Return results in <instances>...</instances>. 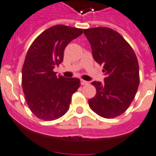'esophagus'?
I'll return each mask as SVG.
<instances>
[{
  "instance_id": "obj_1",
  "label": "esophagus",
  "mask_w": 156,
  "mask_h": 156,
  "mask_svg": "<svg viewBox=\"0 0 156 156\" xmlns=\"http://www.w3.org/2000/svg\"><path fill=\"white\" fill-rule=\"evenodd\" d=\"M81 84L82 85H88V82L87 81H85V80L83 79H81Z\"/></svg>"
}]
</instances>
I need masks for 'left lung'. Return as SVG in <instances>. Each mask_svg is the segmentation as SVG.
<instances>
[{
	"label": "left lung",
	"mask_w": 156,
	"mask_h": 156,
	"mask_svg": "<svg viewBox=\"0 0 156 156\" xmlns=\"http://www.w3.org/2000/svg\"><path fill=\"white\" fill-rule=\"evenodd\" d=\"M93 58L103 65L104 83L92 81L96 94L88 100L92 111L114 118L127 110L139 85V66L134 50L120 34L109 28L85 29Z\"/></svg>",
	"instance_id": "1"
}]
</instances>
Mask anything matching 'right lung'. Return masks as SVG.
Returning a JSON list of instances; mask_svg holds the SVG:
<instances>
[{
    "mask_svg": "<svg viewBox=\"0 0 156 156\" xmlns=\"http://www.w3.org/2000/svg\"><path fill=\"white\" fill-rule=\"evenodd\" d=\"M82 33V29L57 25L43 32L29 47L22 68V88L29 109L38 118L54 120L69 109L81 81L57 77L54 68L64 60L68 43Z\"/></svg>",
    "mask_w": 156,
    "mask_h": 156,
    "instance_id": "right-lung-1",
    "label": "right lung"
}]
</instances>
